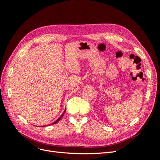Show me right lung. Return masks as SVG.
<instances>
[{
	"instance_id": "add662e5",
	"label": "right lung",
	"mask_w": 160,
	"mask_h": 160,
	"mask_svg": "<svg viewBox=\"0 0 160 160\" xmlns=\"http://www.w3.org/2000/svg\"><path fill=\"white\" fill-rule=\"evenodd\" d=\"M65 112V110L64 111V112H63V113H62V115H61V117H60V118H58V119H57V120L55 121V122H53V123H52V124L53 125V124H55V123H57L58 122H59V120H60V119H61L62 118V116H63V115H64Z\"/></svg>"
}]
</instances>
